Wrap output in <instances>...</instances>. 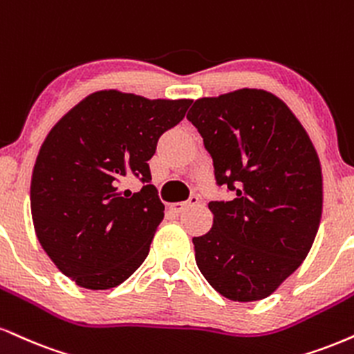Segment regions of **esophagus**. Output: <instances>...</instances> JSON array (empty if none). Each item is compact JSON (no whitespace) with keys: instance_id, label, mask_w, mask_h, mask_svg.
<instances>
[{"instance_id":"obj_1","label":"esophagus","mask_w":354,"mask_h":354,"mask_svg":"<svg viewBox=\"0 0 354 354\" xmlns=\"http://www.w3.org/2000/svg\"><path fill=\"white\" fill-rule=\"evenodd\" d=\"M199 203V198L198 196H191L189 201H185V203H171L169 204V209H171L173 212H181L185 209H188V207L194 206V204Z\"/></svg>"}]
</instances>
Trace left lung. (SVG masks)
I'll list each match as a JSON object with an SVG mask.
<instances>
[{
    "mask_svg": "<svg viewBox=\"0 0 354 354\" xmlns=\"http://www.w3.org/2000/svg\"><path fill=\"white\" fill-rule=\"evenodd\" d=\"M232 201H211L212 227L193 237L198 269L232 301L267 299L301 266L322 221L323 174L312 140L262 88L203 97L186 115Z\"/></svg>",
    "mask_w": 354,
    "mask_h": 354,
    "instance_id": "8db88e82",
    "label": "left lung"
}]
</instances>
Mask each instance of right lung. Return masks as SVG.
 <instances>
[{
    "instance_id": "obj_1",
    "label": "right lung",
    "mask_w": 354,
    "mask_h": 354,
    "mask_svg": "<svg viewBox=\"0 0 354 354\" xmlns=\"http://www.w3.org/2000/svg\"><path fill=\"white\" fill-rule=\"evenodd\" d=\"M191 104L113 88L93 92L42 142L31 178L34 231L55 267L79 287H117L147 259L165 216L148 160ZM130 176L145 183L138 194L120 189Z\"/></svg>"
}]
</instances>
